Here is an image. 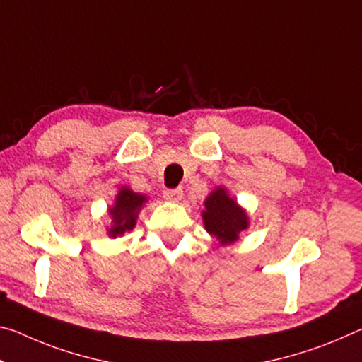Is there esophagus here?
I'll use <instances>...</instances> for the list:
<instances>
[{"label": "esophagus", "mask_w": 362, "mask_h": 362, "mask_svg": "<svg viewBox=\"0 0 362 362\" xmlns=\"http://www.w3.org/2000/svg\"><path fill=\"white\" fill-rule=\"evenodd\" d=\"M183 197L182 188H169V190H164V198L170 203H179Z\"/></svg>", "instance_id": "obj_1"}]
</instances>
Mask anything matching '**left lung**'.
<instances>
[{
  "mask_svg": "<svg viewBox=\"0 0 362 362\" xmlns=\"http://www.w3.org/2000/svg\"><path fill=\"white\" fill-rule=\"evenodd\" d=\"M202 217L206 232L221 246L238 242L240 233L250 227L248 212L228 194L226 187H216L208 194Z\"/></svg>",
  "mask_w": 362,
  "mask_h": 362,
  "instance_id": "left-lung-1",
  "label": "left lung"
}]
</instances>
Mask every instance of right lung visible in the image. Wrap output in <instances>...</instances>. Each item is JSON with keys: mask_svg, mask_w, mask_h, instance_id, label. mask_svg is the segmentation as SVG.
<instances>
[{"mask_svg": "<svg viewBox=\"0 0 362 362\" xmlns=\"http://www.w3.org/2000/svg\"><path fill=\"white\" fill-rule=\"evenodd\" d=\"M145 203H148L146 194L136 193L125 185L120 187L112 206L107 208V214L111 217V226L106 227L107 237L117 238L125 232L134 230Z\"/></svg>", "mask_w": 362, "mask_h": 362, "instance_id": "obj_1", "label": "right lung"}]
</instances>
